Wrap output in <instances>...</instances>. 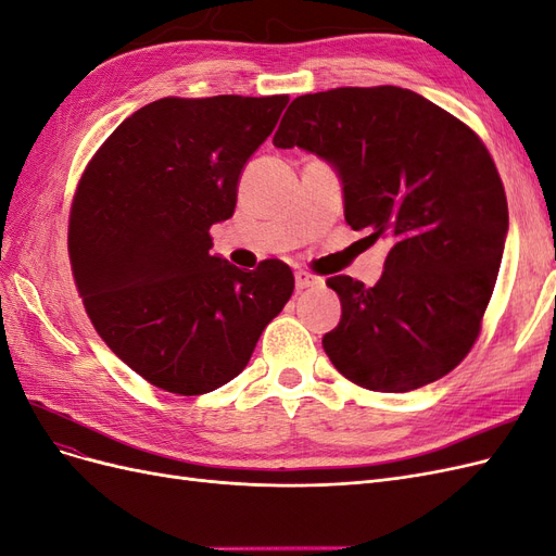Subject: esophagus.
<instances>
[{
    "instance_id": "obj_1",
    "label": "esophagus",
    "mask_w": 556,
    "mask_h": 556,
    "mask_svg": "<svg viewBox=\"0 0 556 556\" xmlns=\"http://www.w3.org/2000/svg\"><path fill=\"white\" fill-rule=\"evenodd\" d=\"M294 282H296V290H308V288H317V285L323 280L313 276V274H308V271H296Z\"/></svg>"
}]
</instances>
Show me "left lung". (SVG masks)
<instances>
[{
	"label": "left lung",
	"instance_id": "8db88e82",
	"mask_svg": "<svg viewBox=\"0 0 556 556\" xmlns=\"http://www.w3.org/2000/svg\"><path fill=\"white\" fill-rule=\"evenodd\" d=\"M329 162L345 220L387 239L374 288L333 276L341 323L323 348L348 380L410 392L447 376L473 348L508 233L503 182L473 129L394 86L296 97L274 137Z\"/></svg>",
	"mask_w": 556,
	"mask_h": 556
}]
</instances>
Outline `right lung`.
Wrapping results in <instances>:
<instances>
[{
	"instance_id": "obj_1",
	"label": "right lung",
	"mask_w": 556,
	"mask_h": 556,
	"mask_svg": "<svg viewBox=\"0 0 556 556\" xmlns=\"http://www.w3.org/2000/svg\"><path fill=\"white\" fill-rule=\"evenodd\" d=\"M288 94L164 97L97 150L70 217V260L97 333L160 390L197 396L248 366L294 276L266 260L241 271L211 255L208 229L237 208L245 162Z\"/></svg>"
}]
</instances>
